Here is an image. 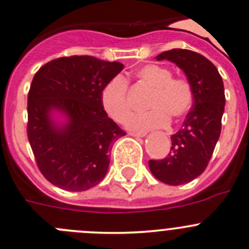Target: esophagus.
<instances>
[{"label": "esophagus", "mask_w": 249, "mask_h": 249, "mask_svg": "<svg viewBox=\"0 0 249 249\" xmlns=\"http://www.w3.org/2000/svg\"><path fill=\"white\" fill-rule=\"evenodd\" d=\"M129 134L131 136H136V138H143L146 135V132L143 131H130Z\"/></svg>", "instance_id": "34e87169"}]
</instances>
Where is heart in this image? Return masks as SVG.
I'll return each instance as SVG.
<instances>
[{"instance_id": "heart-1", "label": "heart", "mask_w": 249, "mask_h": 249, "mask_svg": "<svg viewBox=\"0 0 249 249\" xmlns=\"http://www.w3.org/2000/svg\"><path fill=\"white\" fill-rule=\"evenodd\" d=\"M136 78L152 89L147 108L153 110L132 117L129 123L132 129L166 126L168 118L179 119L192 108L194 101L192 85L184 78L173 77L171 70L159 65H146L136 71ZM102 106L114 122L124 124L129 120L132 107L126 78L115 76L107 83L102 90Z\"/></svg>"}]
</instances>
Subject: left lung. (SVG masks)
<instances>
[{
  "instance_id": "left-lung-1",
  "label": "left lung",
  "mask_w": 249,
  "mask_h": 249,
  "mask_svg": "<svg viewBox=\"0 0 249 249\" xmlns=\"http://www.w3.org/2000/svg\"><path fill=\"white\" fill-rule=\"evenodd\" d=\"M156 59L174 62L184 71L194 102L182 129L171 136L168 155L163 160H150L148 167L166 184H185L205 171L220 138L225 110L224 82L215 65L195 51L172 49Z\"/></svg>"
}]
</instances>
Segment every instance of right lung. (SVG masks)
Here are the masks:
<instances>
[{
	"label": "right lung",
	"instance_id": "1",
	"mask_svg": "<svg viewBox=\"0 0 249 249\" xmlns=\"http://www.w3.org/2000/svg\"><path fill=\"white\" fill-rule=\"evenodd\" d=\"M123 69L117 61L73 55L51 60L36 73L27 134L36 166L51 184L83 192L106 177L111 143L126 132L103 109L102 90ZM53 110L67 115L64 125L52 122Z\"/></svg>",
	"mask_w": 249,
	"mask_h": 249
}]
</instances>
